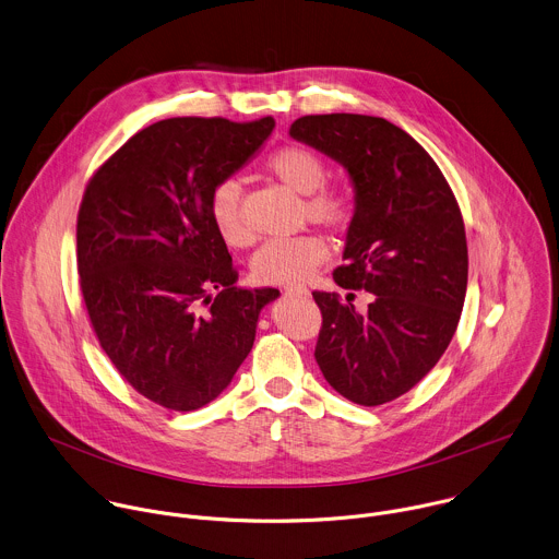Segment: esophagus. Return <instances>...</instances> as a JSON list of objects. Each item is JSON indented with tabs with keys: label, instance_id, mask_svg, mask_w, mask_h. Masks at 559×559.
Instances as JSON below:
<instances>
[{
	"label": "esophagus",
	"instance_id": "34e87169",
	"mask_svg": "<svg viewBox=\"0 0 559 559\" xmlns=\"http://www.w3.org/2000/svg\"><path fill=\"white\" fill-rule=\"evenodd\" d=\"M283 292H285L287 296H307V294H309V289H307L305 285H285Z\"/></svg>",
	"mask_w": 559,
	"mask_h": 559
}]
</instances>
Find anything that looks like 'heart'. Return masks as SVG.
<instances>
[{
  "mask_svg": "<svg viewBox=\"0 0 559 559\" xmlns=\"http://www.w3.org/2000/svg\"><path fill=\"white\" fill-rule=\"evenodd\" d=\"M265 171L289 191L305 195L300 217L329 233H346L359 211L357 195L346 185H331L326 160L311 147L289 143L274 150L265 163ZM209 215L230 248H246L252 235L241 213V187L233 178L219 180L209 193ZM329 259L326 243L311 233L272 239L252 259V276L265 285L296 283L311 276Z\"/></svg>",
  "mask_w": 559,
  "mask_h": 559,
  "instance_id": "b5f03b06",
  "label": "heart"
}]
</instances>
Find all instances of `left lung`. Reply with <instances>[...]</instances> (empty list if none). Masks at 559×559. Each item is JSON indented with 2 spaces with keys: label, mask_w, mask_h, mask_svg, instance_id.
<instances>
[{
  "label": "left lung",
  "mask_w": 559,
  "mask_h": 559,
  "mask_svg": "<svg viewBox=\"0 0 559 559\" xmlns=\"http://www.w3.org/2000/svg\"><path fill=\"white\" fill-rule=\"evenodd\" d=\"M289 134L348 169L359 211L333 278L374 294L357 313L340 294L313 292L316 361L344 399L390 403L429 374L462 318L468 243L457 198L429 152L383 117L305 115Z\"/></svg>",
  "instance_id": "left-lung-1"
}]
</instances>
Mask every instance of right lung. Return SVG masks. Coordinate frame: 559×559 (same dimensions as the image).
I'll return each mask as SVG.
<instances>
[{"label":"right lung","mask_w":559,"mask_h":559,"mask_svg":"<svg viewBox=\"0 0 559 559\" xmlns=\"http://www.w3.org/2000/svg\"><path fill=\"white\" fill-rule=\"evenodd\" d=\"M272 128L274 117L163 119L132 134L84 189L75 259L93 333L117 372L165 409L217 399L278 296L235 285L239 272L209 215L211 189Z\"/></svg>","instance_id":"right-lung-1"}]
</instances>
